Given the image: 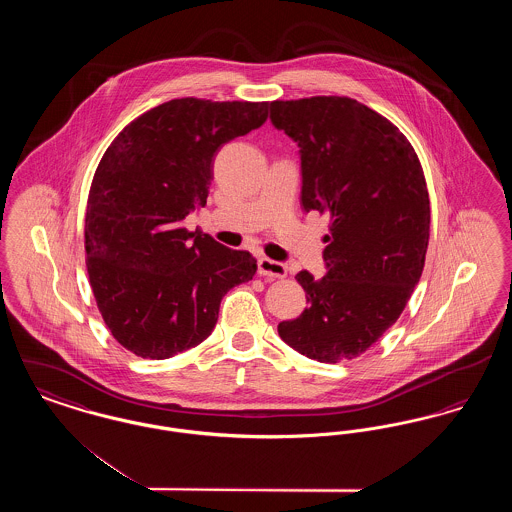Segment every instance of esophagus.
<instances>
[{
	"instance_id": "1",
	"label": "esophagus",
	"mask_w": 512,
	"mask_h": 512,
	"mask_svg": "<svg viewBox=\"0 0 512 512\" xmlns=\"http://www.w3.org/2000/svg\"><path fill=\"white\" fill-rule=\"evenodd\" d=\"M257 272L261 276H274V278H286L288 274V267L284 263H278V261H272L268 257H261L257 261Z\"/></svg>"
}]
</instances>
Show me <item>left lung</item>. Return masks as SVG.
Returning <instances> with one entry per match:
<instances>
[{
  "label": "left lung",
  "instance_id": "1",
  "mask_svg": "<svg viewBox=\"0 0 512 512\" xmlns=\"http://www.w3.org/2000/svg\"><path fill=\"white\" fill-rule=\"evenodd\" d=\"M270 121L299 146L303 209L332 219L328 272L295 276L309 307L278 334L318 363L351 361L395 324L420 280L430 238L424 172L399 128L357 99L272 101Z\"/></svg>",
  "mask_w": 512,
  "mask_h": 512
}]
</instances>
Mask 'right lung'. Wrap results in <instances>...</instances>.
<instances>
[{"mask_svg":"<svg viewBox=\"0 0 512 512\" xmlns=\"http://www.w3.org/2000/svg\"><path fill=\"white\" fill-rule=\"evenodd\" d=\"M267 117L268 101L171 99L103 153L86 207V267L101 317L134 355L161 361L199 345L224 293L255 276L249 251L182 220L205 207L220 147Z\"/></svg>","mask_w":512,"mask_h":512,"instance_id":"obj_1","label":"right lung"}]
</instances>
